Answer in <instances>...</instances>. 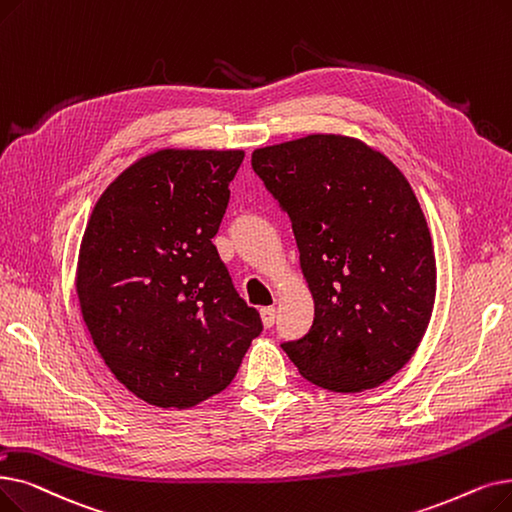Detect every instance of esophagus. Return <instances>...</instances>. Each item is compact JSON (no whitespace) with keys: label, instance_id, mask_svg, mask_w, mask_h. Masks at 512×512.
<instances>
[{"label":"esophagus","instance_id":"1","mask_svg":"<svg viewBox=\"0 0 512 512\" xmlns=\"http://www.w3.org/2000/svg\"><path fill=\"white\" fill-rule=\"evenodd\" d=\"M261 322L265 328H272L276 322V307H261Z\"/></svg>","mask_w":512,"mask_h":512}]
</instances>
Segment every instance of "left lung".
I'll list each match as a JSON object with an SVG mask.
<instances>
[{
	"mask_svg": "<svg viewBox=\"0 0 512 512\" xmlns=\"http://www.w3.org/2000/svg\"><path fill=\"white\" fill-rule=\"evenodd\" d=\"M251 165L291 217L314 297V324L282 349L328 391L383 385L425 337L437 288L431 232L404 173L335 133L257 148Z\"/></svg>",
	"mask_w": 512,
	"mask_h": 512,
	"instance_id": "obj_1",
	"label": "left lung"
}]
</instances>
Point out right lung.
Segmentation results:
<instances>
[{"instance_id":"1","label":"right lung","mask_w":512,"mask_h":512,"mask_svg":"<svg viewBox=\"0 0 512 512\" xmlns=\"http://www.w3.org/2000/svg\"><path fill=\"white\" fill-rule=\"evenodd\" d=\"M242 159L146 154L87 221L75 278L83 322L115 379L150 406L186 410L224 391L263 330L211 240Z\"/></svg>"}]
</instances>
